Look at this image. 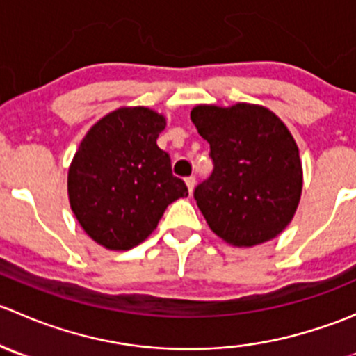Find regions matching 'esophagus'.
<instances>
[{
  "label": "esophagus",
  "instance_id": "34e87169",
  "mask_svg": "<svg viewBox=\"0 0 356 356\" xmlns=\"http://www.w3.org/2000/svg\"><path fill=\"white\" fill-rule=\"evenodd\" d=\"M195 184H196L195 175H189V177H186V186H188L189 193H193V189H195Z\"/></svg>",
  "mask_w": 356,
  "mask_h": 356
}]
</instances>
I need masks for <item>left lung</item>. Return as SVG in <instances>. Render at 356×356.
<instances>
[{
  "mask_svg": "<svg viewBox=\"0 0 356 356\" xmlns=\"http://www.w3.org/2000/svg\"><path fill=\"white\" fill-rule=\"evenodd\" d=\"M191 120L210 145L213 172L195 189L211 231L250 248L281 234L303 188L300 152L284 122L268 108L236 103L198 105Z\"/></svg>",
  "mask_w": 356,
  "mask_h": 356,
  "instance_id": "obj_1",
  "label": "left lung"
}]
</instances>
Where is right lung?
Segmentation results:
<instances>
[{
  "label": "right lung",
  "instance_id": "add662e5",
  "mask_svg": "<svg viewBox=\"0 0 356 356\" xmlns=\"http://www.w3.org/2000/svg\"><path fill=\"white\" fill-rule=\"evenodd\" d=\"M163 115L124 106L96 122L68 168V200L86 234L106 250L125 251L156 229L165 208L188 196L158 148Z\"/></svg>",
  "mask_w": 356,
  "mask_h": 356
}]
</instances>
